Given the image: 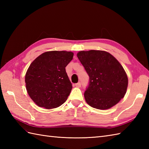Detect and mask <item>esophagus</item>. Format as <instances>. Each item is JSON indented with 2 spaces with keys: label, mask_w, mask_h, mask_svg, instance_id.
Wrapping results in <instances>:
<instances>
[{
  "label": "esophagus",
  "mask_w": 149,
  "mask_h": 149,
  "mask_svg": "<svg viewBox=\"0 0 149 149\" xmlns=\"http://www.w3.org/2000/svg\"><path fill=\"white\" fill-rule=\"evenodd\" d=\"M81 84L80 82H79V83H77V84H75V86L77 87V88H79V87H81Z\"/></svg>",
  "instance_id": "obj_1"
}]
</instances>
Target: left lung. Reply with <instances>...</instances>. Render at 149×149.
I'll return each instance as SVG.
<instances>
[{
  "instance_id": "1",
  "label": "left lung",
  "mask_w": 149,
  "mask_h": 149,
  "mask_svg": "<svg viewBox=\"0 0 149 149\" xmlns=\"http://www.w3.org/2000/svg\"><path fill=\"white\" fill-rule=\"evenodd\" d=\"M77 56L90 77L84 93L86 102L101 110L118 103L127 91L128 78L118 60L102 50L80 51Z\"/></svg>"
}]
</instances>
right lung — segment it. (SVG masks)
Wrapping results in <instances>:
<instances>
[{
	"label": "right lung",
	"instance_id": "1",
	"mask_svg": "<svg viewBox=\"0 0 149 149\" xmlns=\"http://www.w3.org/2000/svg\"><path fill=\"white\" fill-rule=\"evenodd\" d=\"M73 57L72 52H45L30 65L25 82L28 94L37 106L53 109L67 99L72 85L65 67Z\"/></svg>",
	"mask_w": 149,
	"mask_h": 149
}]
</instances>
